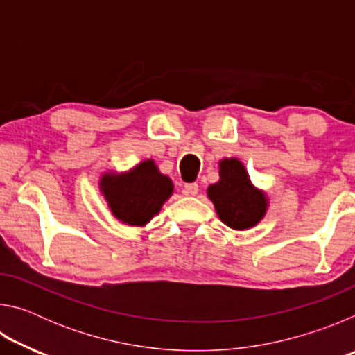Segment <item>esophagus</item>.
<instances>
[{"label": "esophagus", "instance_id": "obj_1", "mask_svg": "<svg viewBox=\"0 0 355 355\" xmlns=\"http://www.w3.org/2000/svg\"><path fill=\"white\" fill-rule=\"evenodd\" d=\"M183 192L186 196H196L199 192V184L197 183H186Z\"/></svg>", "mask_w": 355, "mask_h": 355}]
</instances>
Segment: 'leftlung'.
Masks as SVG:
<instances>
[{
  "instance_id": "8db88e82",
  "label": "left lung",
  "mask_w": 355,
  "mask_h": 355,
  "mask_svg": "<svg viewBox=\"0 0 355 355\" xmlns=\"http://www.w3.org/2000/svg\"><path fill=\"white\" fill-rule=\"evenodd\" d=\"M207 194L219 219L233 230L255 227L269 207L266 192L254 186L238 158L219 161V182L209 184Z\"/></svg>"
}]
</instances>
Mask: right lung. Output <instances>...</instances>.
I'll use <instances>...</instances> for the list:
<instances>
[{
    "label": "right lung",
    "instance_id": "add662e5",
    "mask_svg": "<svg viewBox=\"0 0 355 355\" xmlns=\"http://www.w3.org/2000/svg\"><path fill=\"white\" fill-rule=\"evenodd\" d=\"M100 192L117 220L144 227L172 196L173 183L159 172L153 159H144L127 172H105L100 178Z\"/></svg>",
    "mask_w": 355,
    "mask_h": 355
}]
</instances>
